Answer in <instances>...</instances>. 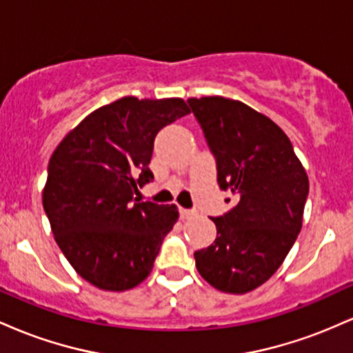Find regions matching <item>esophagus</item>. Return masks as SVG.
<instances>
[{
  "label": "esophagus",
  "instance_id": "obj_1",
  "mask_svg": "<svg viewBox=\"0 0 353 353\" xmlns=\"http://www.w3.org/2000/svg\"><path fill=\"white\" fill-rule=\"evenodd\" d=\"M179 214H181V219H190L194 216V210L190 209H179Z\"/></svg>",
  "mask_w": 353,
  "mask_h": 353
}]
</instances>
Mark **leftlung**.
Segmentation results:
<instances>
[{
  "instance_id": "obj_1",
  "label": "left lung",
  "mask_w": 353,
  "mask_h": 353,
  "mask_svg": "<svg viewBox=\"0 0 353 353\" xmlns=\"http://www.w3.org/2000/svg\"><path fill=\"white\" fill-rule=\"evenodd\" d=\"M188 103L216 157L219 188L239 197L232 209L212 217L217 237L194 252L196 267L221 292H250L292 249L309 177L289 137L267 116L221 96Z\"/></svg>"
}]
</instances>
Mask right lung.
I'll use <instances>...</instances> for the list:
<instances>
[{"label": "right lung", "instance_id": "obj_1", "mask_svg": "<svg viewBox=\"0 0 353 353\" xmlns=\"http://www.w3.org/2000/svg\"><path fill=\"white\" fill-rule=\"evenodd\" d=\"M189 112L179 98L128 96L84 117L52 152L44 212L61 252L98 289L123 292L151 274L179 212L134 194L154 179L157 132Z\"/></svg>", "mask_w": 353, "mask_h": 353}]
</instances>
